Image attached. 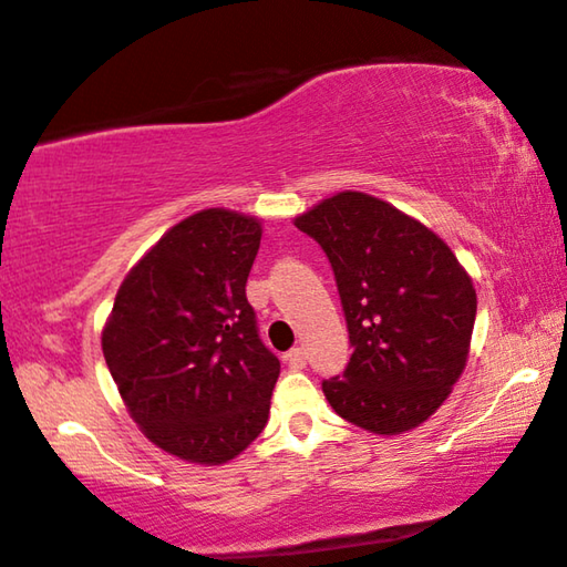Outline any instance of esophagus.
<instances>
[{
  "instance_id": "1",
  "label": "esophagus",
  "mask_w": 567,
  "mask_h": 567,
  "mask_svg": "<svg viewBox=\"0 0 567 567\" xmlns=\"http://www.w3.org/2000/svg\"><path fill=\"white\" fill-rule=\"evenodd\" d=\"M285 362L290 364V367H295V370H302V367H306V362H308V352L302 347H295V349H290V352L285 354Z\"/></svg>"
}]
</instances>
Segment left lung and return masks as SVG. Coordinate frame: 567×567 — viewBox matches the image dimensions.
Here are the masks:
<instances>
[{
	"mask_svg": "<svg viewBox=\"0 0 567 567\" xmlns=\"http://www.w3.org/2000/svg\"><path fill=\"white\" fill-rule=\"evenodd\" d=\"M295 226L329 257L354 349L326 401L374 434L419 426L465 370L473 280L440 236L372 195L339 193Z\"/></svg>",
	"mask_w": 567,
	"mask_h": 567,
	"instance_id": "8db88e82",
	"label": "left lung"
}]
</instances>
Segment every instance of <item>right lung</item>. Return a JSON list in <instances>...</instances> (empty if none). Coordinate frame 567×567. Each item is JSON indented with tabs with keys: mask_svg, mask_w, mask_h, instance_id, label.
<instances>
[{
	"mask_svg": "<svg viewBox=\"0 0 567 567\" xmlns=\"http://www.w3.org/2000/svg\"><path fill=\"white\" fill-rule=\"evenodd\" d=\"M259 241L249 215H189L131 269L102 331L135 424L182 460L220 465L267 426L280 360L246 300Z\"/></svg>",
	"mask_w": 567,
	"mask_h": 567,
	"instance_id": "right-lung-1",
	"label": "right lung"
}]
</instances>
